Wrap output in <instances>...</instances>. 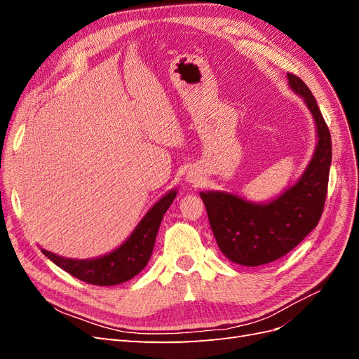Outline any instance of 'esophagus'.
<instances>
[{"instance_id":"obj_1","label":"esophagus","mask_w":359,"mask_h":359,"mask_svg":"<svg viewBox=\"0 0 359 359\" xmlns=\"http://www.w3.org/2000/svg\"><path fill=\"white\" fill-rule=\"evenodd\" d=\"M187 181H189V182H193V184H194V182H198L199 180H198V177H196V175H194V173L191 172V173H189V175H187Z\"/></svg>"}]
</instances>
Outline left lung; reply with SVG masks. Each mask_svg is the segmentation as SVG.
Masks as SVG:
<instances>
[{
    "label": "left lung",
    "instance_id": "left-lung-1",
    "mask_svg": "<svg viewBox=\"0 0 359 359\" xmlns=\"http://www.w3.org/2000/svg\"><path fill=\"white\" fill-rule=\"evenodd\" d=\"M287 81L289 88L306 103L316 128L318 142L301 177L266 202H253L224 190L199 193L217 245L238 265L259 266L285 256L318 226L323 211L332 157L331 135L309 86L290 73Z\"/></svg>",
    "mask_w": 359,
    "mask_h": 359
}]
</instances>
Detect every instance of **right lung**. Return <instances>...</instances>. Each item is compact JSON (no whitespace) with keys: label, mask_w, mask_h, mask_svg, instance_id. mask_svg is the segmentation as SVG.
Masks as SVG:
<instances>
[{"label":"right lung","mask_w":359,"mask_h":359,"mask_svg":"<svg viewBox=\"0 0 359 359\" xmlns=\"http://www.w3.org/2000/svg\"><path fill=\"white\" fill-rule=\"evenodd\" d=\"M177 189H172L163 194L136 224L127 240L109 253L91 259L64 257L45 248H41V253L57 266L85 283L97 286L124 283L137 276L149 262L163 215L177 198Z\"/></svg>","instance_id":"1"}]
</instances>
